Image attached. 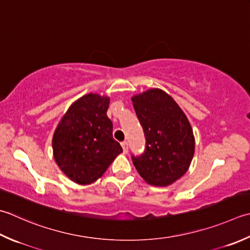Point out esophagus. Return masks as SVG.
<instances>
[{"instance_id": "esophagus-1", "label": "esophagus", "mask_w": 250, "mask_h": 250, "mask_svg": "<svg viewBox=\"0 0 250 250\" xmlns=\"http://www.w3.org/2000/svg\"><path fill=\"white\" fill-rule=\"evenodd\" d=\"M121 146H122V149H124V153L125 154H126L128 153V150H129V145H128V142H122L121 143Z\"/></svg>"}]
</instances>
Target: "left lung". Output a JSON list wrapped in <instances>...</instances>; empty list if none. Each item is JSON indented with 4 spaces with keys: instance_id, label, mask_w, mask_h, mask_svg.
<instances>
[{
    "instance_id": "obj_1",
    "label": "left lung",
    "mask_w": 250,
    "mask_h": 250,
    "mask_svg": "<svg viewBox=\"0 0 250 250\" xmlns=\"http://www.w3.org/2000/svg\"><path fill=\"white\" fill-rule=\"evenodd\" d=\"M143 126L146 148L133 165L146 183L168 187L188 170L195 153V138L187 115L172 97L154 87L132 96Z\"/></svg>"
}]
</instances>
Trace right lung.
<instances>
[{
    "label": "right lung",
    "mask_w": 250,
    "mask_h": 250,
    "mask_svg": "<svg viewBox=\"0 0 250 250\" xmlns=\"http://www.w3.org/2000/svg\"><path fill=\"white\" fill-rule=\"evenodd\" d=\"M110 99L89 93L73 102L53 134V155L62 173L72 182H95L122 153L112 138V122L107 117Z\"/></svg>",
    "instance_id": "1"
}]
</instances>
